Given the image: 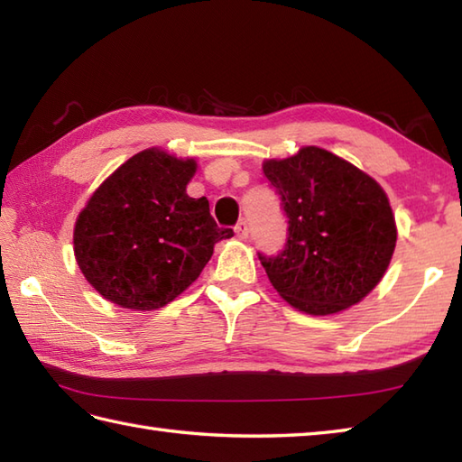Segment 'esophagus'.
Segmentation results:
<instances>
[{
  "label": "esophagus",
  "instance_id": "esophagus-1",
  "mask_svg": "<svg viewBox=\"0 0 462 462\" xmlns=\"http://www.w3.org/2000/svg\"><path fill=\"white\" fill-rule=\"evenodd\" d=\"M234 232H236V236L240 240H246L248 238V224H246V220H240L236 224V228H234Z\"/></svg>",
  "mask_w": 462,
  "mask_h": 462
}]
</instances>
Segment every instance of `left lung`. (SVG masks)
<instances>
[{
    "label": "left lung",
    "mask_w": 462,
    "mask_h": 462,
    "mask_svg": "<svg viewBox=\"0 0 462 462\" xmlns=\"http://www.w3.org/2000/svg\"><path fill=\"white\" fill-rule=\"evenodd\" d=\"M288 216L286 246L258 254L272 286L300 311L329 316L381 282L397 228L387 194L369 174L318 146L263 162Z\"/></svg>",
    "instance_id": "left-lung-1"
}]
</instances>
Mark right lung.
I'll return each instance as SVG.
<instances>
[{
    "mask_svg": "<svg viewBox=\"0 0 462 462\" xmlns=\"http://www.w3.org/2000/svg\"><path fill=\"white\" fill-rule=\"evenodd\" d=\"M196 161L161 149L131 156L106 179L75 222V258L87 282L116 306L151 311L200 276L214 244L232 238L190 199Z\"/></svg>",
    "mask_w": 462,
    "mask_h": 462,
    "instance_id": "add662e5",
    "label": "right lung"
}]
</instances>
